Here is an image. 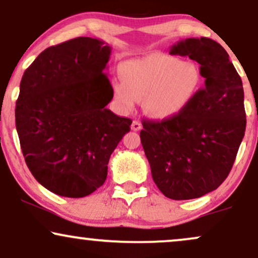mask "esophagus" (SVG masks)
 <instances>
[{
    "instance_id": "1",
    "label": "esophagus",
    "mask_w": 258,
    "mask_h": 258,
    "mask_svg": "<svg viewBox=\"0 0 258 258\" xmlns=\"http://www.w3.org/2000/svg\"><path fill=\"white\" fill-rule=\"evenodd\" d=\"M142 127H143L142 123H140L139 121H137V120H135L131 125V128L133 130V131H140V130H142Z\"/></svg>"
}]
</instances>
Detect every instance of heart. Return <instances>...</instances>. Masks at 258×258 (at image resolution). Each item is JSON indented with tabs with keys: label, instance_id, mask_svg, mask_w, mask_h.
<instances>
[{
	"label": "heart",
	"instance_id": "obj_1",
	"mask_svg": "<svg viewBox=\"0 0 258 258\" xmlns=\"http://www.w3.org/2000/svg\"><path fill=\"white\" fill-rule=\"evenodd\" d=\"M121 83L113 86L118 105L131 110L143 101L145 113L153 119H169L180 114L197 96L202 76L191 61L167 54H152L132 60L120 69Z\"/></svg>",
	"mask_w": 258,
	"mask_h": 258
}]
</instances>
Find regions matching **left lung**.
<instances>
[{
    "instance_id": "obj_1",
    "label": "left lung",
    "mask_w": 258,
    "mask_h": 258,
    "mask_svg": "<svg viewBox=\"0 0 258 258\" xmlns=\"http://www.w3.org/2000/svg\"><path fill=\"white\" fill-rule=\"evenodd\" d=\"M170 54L200 64L205 87L180 114L143 120L140 140L159 190L172 200L197 199L225 181L245 133L244 90L225 48L210 38H188Z\"/></svg>"
}]
</instances>
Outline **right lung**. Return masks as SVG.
<instances>
[{
    "mask_svg": "<svg viewBox=\"0 0 258 258\" xmlns=\"http://www.w3.org/2000/svg\"><path fill=\"white\" fill-rule=\"evenodd\" d=\"M112 47L80 37L47 47L26 69L15 125L26 164L41 185L83 198L105 183L112 152L132 120L107 109Z\"/></svg>",
    "mask_w": 258,
    "mask_h": 258,
    "instance_id": "1",
    "label": "right lung"
}]
</instances>
